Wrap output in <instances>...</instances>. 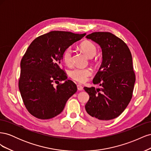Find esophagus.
<instances>
[{
    "instance_id": "obj_1",
    "label": "esophagus",
    "mask_w": 151,
    "mask_h": 151,
    "mask_svg": "<svg viewBox=\"0 0 151 151\" xmlns=\"http://www.w3.org/2000/svg\"><path fill=\"white\" fill-rule=\"evenodd\" d=\"M77 89H78L79 91H83V87L81 85L78 84L77 86Z\"/></svg>"
}]
</instances>
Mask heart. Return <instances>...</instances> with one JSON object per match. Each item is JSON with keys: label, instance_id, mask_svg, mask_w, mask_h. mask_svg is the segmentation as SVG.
<instances>
[{"label": "heart", "instance_id": "obj_1", "mask_svg": "<svg viewBox=\"0 0 151 151\" xmlns=\"http://www.w3.org/2000/svg\"><path fill=\"white\" fill-rule=\"evenodd\" d=\"M81 48L89 58H93L96 53V47L95 45L89 42L85 41L81 45ZM63 60L67 65L72 63V49L70 47L67 48L63 53ZM70 76L72 79L79 83H83L88 79V77L92 75V70L89 68L77 67L70 72Z\"/></svg>", "mask_w": 151, "mask_h": 151}]
</instances>
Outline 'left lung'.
<instances>
[{
  "label": "left lung",
  "mask_w": 151,
  "mask_h": 151,
  "mask_svg": "<svg viewBox=\"0 0 151 151\" xmlns=\"http://www.w3.org/2000/svg\"><path fill=\"white\" fill-rule=\"evenodd\" d=\"M86 38L99 45L103 58L93 79L101 88H84L89 95L87 115L94 121H108L120 115L132 99L135 82L132 54L123 40L109 32H95Z\"/></svg>",
  "instance_id": "8db88e82"
}]
</instances>
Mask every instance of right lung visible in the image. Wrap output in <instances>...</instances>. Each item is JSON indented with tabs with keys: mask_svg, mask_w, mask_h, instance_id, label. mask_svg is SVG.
I'll list each match as a JSON object with an SVG mask.
<instances>
[{
	"mask_svg": "<svg viewBox=\"0 0 151 151\" xmlns=\"http://www.w3.org/2000/svg\"><path fill=\"white\" fill-rule=\"evenodd\" d=\"M85 35L53 31L36 38L30 44L21 62L19 89L32 115L42 120L57 116L76 93V84L67 80L66 74L59 65L64 50ZM60 80L64 83L54 86Z\"/></svg>",
	"mask_w": 151,
	"mask_h": 151,
	"instance_id": "1",
	"label": "right lung"
}]
</instances>
